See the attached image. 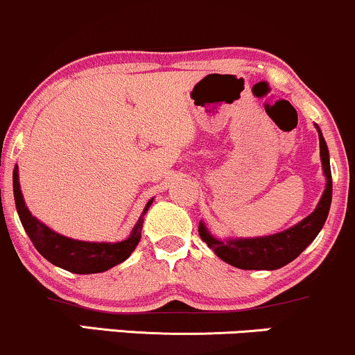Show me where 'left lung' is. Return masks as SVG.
Instances as JSON below:
<instances>
[{
	"instance_id": "8db88e82",
	"label": "left lung",
	"mask_w": 355,
	"mask_h": 355,
	"mask_svg": "<svg viewBox=\"0 0 355 355\" xmlns=\"http://www.w3.org/2000/svg\"><path fill=\"white\" fill-rule=\"evenodd\" d=\"M315 128L319 133L320 162L325 175V190L315 210L291 229L279 232V234L263 235V237L217 239L210 234L205 223L200 222L198 225L200 239L215 252L218 259L243 270H277L297 259L319 235L331 210L332 173L327 144L319 125H315Z\"/></svg>"
}]
</instances>
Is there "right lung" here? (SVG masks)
<instances>
[{
    "label": "right lung",
    "mask_w": 355,
    "mask_h": 355,
    "mask_svg": "<svg viewBox=\"0 0 355 355\" xmlns=\"http://www.w3.org/2000/svg\"><path fill=\"white\" fill-rule=\"evenodd\" d=\"M13 193L15 205L23 223V229L26 230L28 237L33 242L36 250L53 266L64 268L73 274H100V272L108 270V268L115 267L128 259L140 242L144 217L153 203V198L146 202L133 230L121 242H85V240L64 237L31 215L26 203H24L21 187H19L18 165L13 170Z\"/></svg>",
    "instance_id": "1"
}]
</instances>
